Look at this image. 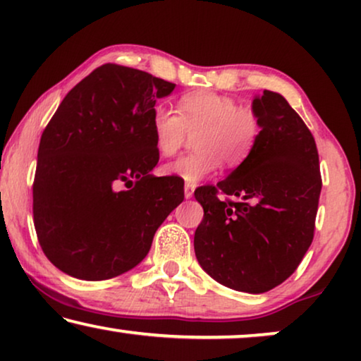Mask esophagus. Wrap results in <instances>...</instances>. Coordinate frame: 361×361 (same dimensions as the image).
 <instances>
[{"label":"esophagus","instance_id":"34e87169","mask_svg":"<svg viewBox=\"0 0 361 361\" xmlns=\"http://www.w3.org/2000/svg\"><path fill=\"white\" fill-rule=\"evenodd\" d=\"M194 190H195V185H194V184H185V185H184V195H185V199H190V197L194 195Z\"/></svg>","mask_w":361,"mask_h":361}]
</instances>
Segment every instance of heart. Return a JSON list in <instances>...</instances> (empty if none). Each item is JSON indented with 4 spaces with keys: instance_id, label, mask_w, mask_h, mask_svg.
<instances>
[{
    "instance_id": "obj_1",
    "label": "heart",
    "mask_w": 361,
    "mask_h": 361,
    "mask_svg": "<svg viewBox=\"0 0 361 361\" xmlns=\"http://www.w3.org/2000/svg\"><path fill=\"white\" fill-rule=\"evenodd\" d=\"M151 131L162 156L174 154L184 145L187 133H195L197 151L167 162L161 172L185 184H197L209 177L221 161L228 167L245 162L259 137L261 120L253 108L238 105L231 97L200 90L179 98L177 115L164 106H156Z\"/></svg>"
}]
</instances>
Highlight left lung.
<instances>
[{"instance_id":"obj_1","label":"left lung","mask_w":361,"mask_h":361,"mask_svg":"<svg viewBox=\"0 0 361 361\" xmlns=\"http://www.w3.org/2000/svg\"><path fill=\"white\" fill-rule=\"evenodd\" d=\"M253 110L261 133L251 154L226 179L195 190L204 220L194 248L220 284L261 294L284 283L312 243L322 177L312 133L283 95L264 90Z\"/></svg>"}]
</instances>
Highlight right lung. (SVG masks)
I'll return each mask as SVG.
<instances>
[{"label": "right lung", "mask_w": 361, "mask_h": 361, "mask_svg": "<svg viewBox=\"0 0 361 361\" xmlns=\"http://www.w3.org/2000/svg\"><path fill=\"white\" fill-rule=\"evenodd\" d=\"M174 87L105 63L67 93L44 130L34 226L44 255L66 274L103 281L133 269L184 200L180 179L151 174L159 161L152 110Z\"/></svg>", "instance_id": "right-lung-1"}]
</instances>
